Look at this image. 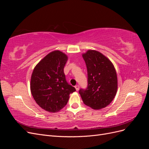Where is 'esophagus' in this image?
I'll return each mask as SVG.
<instances>
[{"label": "esophagus", "mask_w": 149, "mask_h": 149, "mask_svg": "<svg viewBox=\"0 0 149 149\" xmlns=\"http://www.w3.org/2000/svg\"><path fill=\"white\" fill-rule=\"evenodd\" d=\"M75 89H76V91H78V90L79 89V85H76V86H75Z\"/></svg>", "instance_id": "esophagus-1"}]
</instances>
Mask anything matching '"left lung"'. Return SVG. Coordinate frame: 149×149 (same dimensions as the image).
Here are the masks:
<instances>
[{
	"instance_id": "1",
	"label": "left lung",
	"mask_w": 149,
	"mask_h": 149,
	"mask_svg": "<svg viewBox=\"0 0 149 149\" xmlns=\"http://www.w3.org/2000/svg\"><path fill=\"white\" fill-rule=\"evenodd\" d=\"M88 71V88L79 91L84 104L94 109H101L114 100L118 90L115 68L109 58L96 50L83 53Z\"/></svg>"
}]
</instances>
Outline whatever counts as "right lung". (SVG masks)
Instances as JSON below:
<instances>
[{"instance_id": "right-lung-1", "label": "right lung", "mask_w": 149, "mask_h": 149, "mask_svg": "<svg viewBox=\"0 0 149 149\" xmlns=\"http://www.w3.org/2000/svg\"><path fill=\"white\" fill-rule=\"evenodd\" d=\"M68 59L65 53L53 51L38 62L31 74V93L37 104L48 112L60 111L76 91L66 81L64 67Z\"/></svg>"}]
</instances>
